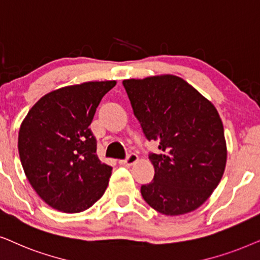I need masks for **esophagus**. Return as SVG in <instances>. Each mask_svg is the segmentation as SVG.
Instances as JSON below:
<instances>
[{
  "instance_id": "1",
  "label": "esophagus",
  "mask_w": 260,
  "mask_h": 260,
  "mask_svg": "<svg viewBox=\"0 0 260 260\" xmlns=\"http://www.w3.org/2000/svg\"><path fill=\"white\" fill-rule=\"evenodd\" d=\"M138 160V155L136 153H129L126 157V159H122L119 162L121 165H132Z\"/></svg>"
}]
</instances>
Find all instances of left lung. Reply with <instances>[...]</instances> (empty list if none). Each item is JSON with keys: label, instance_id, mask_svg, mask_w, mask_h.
Segmentation results:
<instances>
[{"label": "left lung", "instance_id": "8db88e82", "mask_svg": "<svg viewBox=\"0 0 260 260\" xmlns=\"http://www.w3.org/2000/svg\"><path fill=\"white\" fill-rule=\"evenodd\" d=\"M122 84L146 139L159 144L157 153L148 154L154 177L141 185L143 199L165 215L197 209L219 185L226 166L223 126L215 107L177 76Z\"/></svg>", "mask_w": 260, "mask_h": 260}]
</instances>
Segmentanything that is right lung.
I'll return each mask as SVG.
<instances>
[{"instance_id": "right-lung-1", "label": "right lung", "mask_w": 260, "mask_h": 260, "mask_svg": "<svg viewBox=\"0 0 260 260\" xmlns=\"http://www.w3.org/2000/svg\"><path fill=\"white\" fill-rule=\"evenodd\" d=\"M115 81L54 90L32 107L19 131V154L36 192L52 208L79 213L105 193L112 166L100 160L89 126Z\"/></svg>"}]
</instances>
